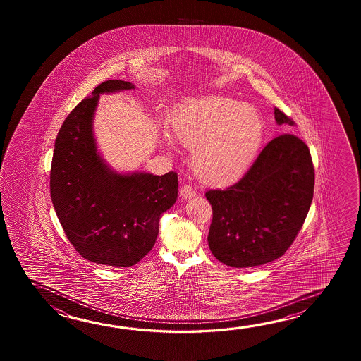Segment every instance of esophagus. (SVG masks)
<instances>
[{
  "instance_id": "obj_1",
  "label": "esophagus",
  "mask_w": 361,
  "mask_h": 361,
  "mask_svg": "<svg viewBox=\"0 0 361 361\" xmlns=\"http://www.w3.org/2000/svg\"><path fill=\"white\" fill-rule=\"evenodd\" d=\"M180 196L182 199H192L196 196V191L190 184H184L180 187Z\"/></svg>"
}]
</instances>
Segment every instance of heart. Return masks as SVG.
Here are the masks:
<instances>
[{
  "label": "heart",
  "mask_w": 361,
  "mask_h": 361,
  "mask_svg": "<svg viewBox=\"0 0 361 361\" xmlns=\"http://www.w3.org/2000/svg\"><path fill=\"white\" fill-rule=\"evenodd\" d=\"M174 137L195 148L192 166L210 183L243 174L261 148L264 125L259 112L227 97L195 100L179 108L173 121ZM171 146V140L166 139Z\"/></svg>",
  "instance_id": "heart-1"
}]
</instances>
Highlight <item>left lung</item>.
<instances>
[{"label":"left lung","instance_id":"8db88e82","mask_svg":"<svg viewBox=\"0 0 361 361\" xmlns=\"http://www.w3.org/2000/svg\"><path fill=\"white\" fill-rule=\"evenodd\" d=\"M279 125H294L275 108ZM310 149L293 134L272 139L244 177L205 193L213 207L207 243L219 262L235 269L261 266L284 255L297 238L314 197Z\"/></svg>","mask_w":361,"mask_h":361}]
</instances>
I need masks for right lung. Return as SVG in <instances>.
Wrapping results in <instances>:
<instances>
[{
  "mask_svg": "<svg viewBox=\"0 0 361 361\" xmlns=\"http://www.w3.org/2000/svg\"><path fill=\"white\" fill-rule=\"evenodd\" d=\"M134 89L121 80L97 86L67 116L55 139L50 195L69 243L87 261L130 267L154 247L162 213L177 201L178 176L118 174L102 159L92 133L100 94Z\"/></svg>",
  "mask_w": 361,
  "mask_h": 361,
  "instance_id": "obj_1",
  "label": "right lung"
}]
</instances>
